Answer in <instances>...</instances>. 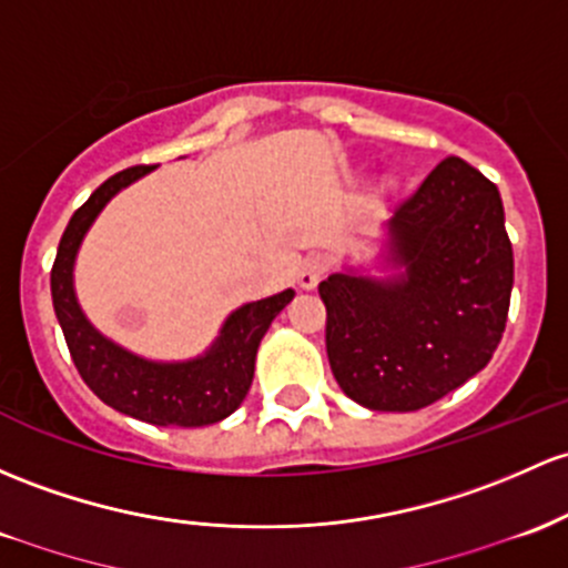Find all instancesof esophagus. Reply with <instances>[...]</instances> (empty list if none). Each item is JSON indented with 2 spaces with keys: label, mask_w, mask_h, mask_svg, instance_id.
Masks as SVG:
<instances>
[{
  "label": "esophagus",
  "mask_w": 568,
  "mask_h": 568,
  "mask_svg": "<svg viewBox=\"0 0 568 568\" xmlns=\"http://www.w3.org/2000/svg\"><path fill=\"white\" fill-rule=\"evenodd\" d=\"M326 264H328V261H326V255H323V253L307 255V258L302 261V270H298V285H302L304 291L317 288L323 272H326Z\"/></svg>",
  "instance_id": "1"
}]
</instances>
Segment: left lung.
<instances>
[{
    "label": "left lung",
    "instance_id": "1",
    "mask_svg": "<svg viewBox=\"0 0 568 568\" xmlns=\"http://www.w3.org/2000/svg\"><path fill=\"white\" fill-rule=\"evenodd\" d=\"M513 280L498 189L450 155L383 223L375 261L317 285L339 388L377 413H415L456 390L498 347Z\"/></svg>",
    "mask_w": 568,
    "mask_h": 568
}]
</instances>
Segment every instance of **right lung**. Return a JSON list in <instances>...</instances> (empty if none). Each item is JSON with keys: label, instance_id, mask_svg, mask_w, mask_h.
Masks as SVG:
<instances>
[{"label": "right lung", "instance_id": "right-lung-1", "mask_svg": "<svg viewBox=\"0 0 568 568\" xmlns=\"http://www.w3.org/2000/svg\"><path fill=\"white\" fill-rule=\"evenodd\" d=\"M153 170L155 166H132L112 174L72 215L51 272L53 310L80 377L108 407L153 426H213L245 402L261 339L296 291L285 288L232 310L204 353L183 361L148 358L99 332L74 291L78 253L112 199Z\"/></svg>", "mask_w": 568, "mask_h": 568}]
</instances>
